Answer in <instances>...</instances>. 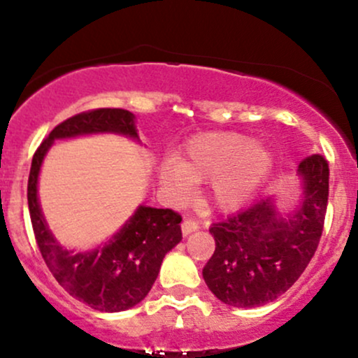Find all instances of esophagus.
Wrapping results in <instances>:
<instances>
[{
    "mask_svg": "<svg viewBox=\"0 0 358 358\" xmlns=\"http://www.w3.org/2000/svg\"><path fill=\"white\" fill-rule=\"evenodd\" d=\"M196 229H200V224H199V222H196L195 219H190V217H187V219H185V220L182 222V232H183V236H188V234L195 232Z\"/></svg>",
    "mask_w": 358,
    "mask_h": 358,
    "instance_id": "34e87169",
    "label": "esophagus"
}]
</instances>
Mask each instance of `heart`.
<instances>
[{
    "label": "heart",
    "mask_w": 358,
    "mask_h": 358,
    "mask_svg": "<svg viewBox=\"0 0 358 358\" xmlns=\"http://www.w3.org/2000/svg\"><path fill=\"white\" fill-rule=\"evenodd\" d=\"M273 168V155L239 133L193 136L178 158L163 159L159 183L175 202H185L195 183L208 182V200L222 210L244 205Z\"/></svg>",
    "instance_id": "heart-1"
}]
</instances>
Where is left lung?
<instances>
[{"instance_id":"obj_1","label":"left lung","mask_w":358,"mask_h":358,"mask_svg":"<svg viewBox=\"0 0 358 358\" xmlns=\"http://www.w3.org/2000/svg\"><path fill=\"white\" fill-rule=\"evenodd\" d=\"M303 196L279 212L271 196L212 224L215 250L202 271L208 289L237 308L274 301L301 276L320 244L328 203V162L311 155L298 166Z\"/></svg>"}]
</instances>
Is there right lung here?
Segmentation results:
<instances>
[{
  "label": "right lung",
  "mask_w": 358,
  "mask_h": 358,
  "mask_svg": "<svg viewBox=\"0 0 358 358\" xmlns=\"http://www.w3.org/2000/svg\"><path fill=\"white\" fill-rule=\"evenodd\" d=\"M94 133H116L138 139L134 114L126 109L102 108L76 114L53 127L31 159L28 208L36 244L59 285L94 310L116 313L136 306L150 293L163 257L182 241V215L171 208L139 205L121 231L99 248L87 252L62 248L40 208L36 195L40 168L55 139Z\"/></svg>",
  "instance_id": "1"
}]
</instances>
